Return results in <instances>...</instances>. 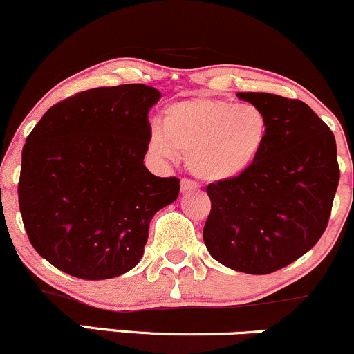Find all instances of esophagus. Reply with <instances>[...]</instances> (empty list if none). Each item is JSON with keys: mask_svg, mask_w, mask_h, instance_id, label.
<instances>
[{"mask_svg": "<svg viewBox=\"0 0 354 354\" xmlns=\"http://www.w3.org/2000/svg\"><path fill=\"white\" fill-rule=\"evenodd\" d=\"M192 189H198V184H196L194 180H191V178H182V180H180V191L182 192H189V191H192Z\"/></svg>", "mask_w": 354, "mask_h": 354, "instance_id": "34e87169", "label": "esophagus"}]
</instances>
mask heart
Here are the masks:
<instances>
[{"mask_svg":"<svg viewBox=\"0 0 354 354\" xmlns=\"http://www.w3.org/2000/svg\"><path fill=\"white\" fill-rule=\"evenodd\" d=\"M269 119L254 104H233L211 97L172 102L162 112V126L148 129V151L160 162L185 155L192 176L225 182L245 174L266 147Z\"/></svg>","mask_w":354,"mask_h":354,"instance_id":"b5f03b06","label":"heart"}]
</instances>
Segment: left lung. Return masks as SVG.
<instances>
[{
    "mask_svg": "<svg viewBox=\"0 0 354 354\" xmlns=\"http://www.w3.org/2000/svg\"><path fill=\"white\" fill-rule=\"evenodd\" d=\"M269 119L257 162L242 176L206 187L207 252L247 274L286 268L319 242L339 184L333 131L297 98L240 92Z\"/></svg>",
    "mask_w": 354,
    "mask_h": 354,
    "instance_id": "left-lung-1",
    "label": "left lung"
}]
</instances>
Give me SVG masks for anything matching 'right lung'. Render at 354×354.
I'll return each instance as SVG.
<instances>
[{
	"mask_svg": "<svg viewBox=\"0 0 354 354\" xmlns=\"http://www.w3.org/2000/svg\"><path fill=\"white\" fill-rule=\"evenodd\" d=\"M153 86H100L57 102L21 151L18 203L32 247L82 279L140 262L153 214L177 199V177L145 167Z\"/></svg>",
	"mask_w": 354,
	"mask_h": 354,
	"instance_id": "add662e5",
	"label": "right lung"
}]
</instances>
